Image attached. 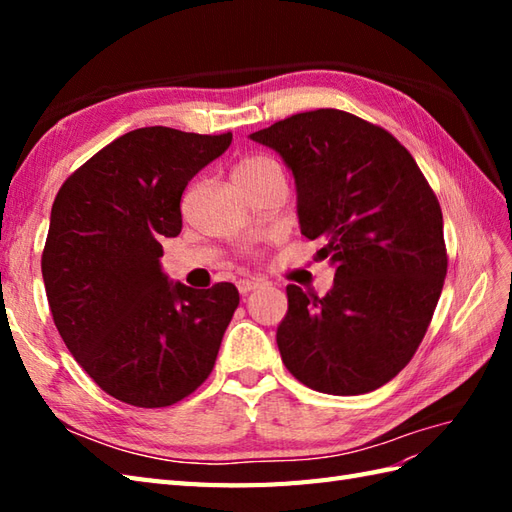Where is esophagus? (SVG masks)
<instances>
[{
  "mask_svg": "<svg viewBox=\"0 0 512 512\" xmlns=\"http://www.w3.org/2000/svg\"><path fill=\"white\" fill-rule=\"evenodd\" d=\"M266 284L264 279H257V277H246V279H239L237 281V290L242 292V295H246V292H250V290H257V288H262Z\"/></svg>",
  "mask_w": 512,
  "mask_h": 512,
  "instance_id": "1",
  "label": "esophagus"
}]
</instances>
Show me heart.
Wrapping results in <instances>:
<instances>
[{
  "label": "heart",
  "mask_w": 512,
  "mask_h": 512,
  "mask_svg": "<svg viewBox=\"0 0 512 512\" xmlns=\"http://www.w3.org/2000/svg\"><path fill=\"white\" fill-rule=\"evenodd\" d=\"M268 167H275V162L270 160V158L248 156V158L237 162L235 169H233V178H237V176H250V173H257V171L268 169Z\"/></svg>",
  "instance_id": "1"
}]
</instances>
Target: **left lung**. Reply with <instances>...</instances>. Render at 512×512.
Listing matches in <instances>:
<instances>
[{
    "label": "left lung",
    "instance_id": "1",
    "mask_svg": "<svg viewBox=\"0 0 512 512\" xmlns=\"http://www.w3.org/2000/svg\"><path fill=\"white\" fill-rule=\"evenodd\" d=\"M250 140L290 169L301 235L334 268L323 299L286 288L281 361L323 394L383 387L416 354L447 277L436 195L394 136L341 110L295 114Z\"/></svg>",
    "mask_w": 512,
    "mask_h": 512
}]
</instances>
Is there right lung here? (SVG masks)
<instances>
[{"mask_svg": "<svg viewBox=\"0 0 512 512\" xmlns=\"http://www.w3.org/2000/svg\"><path fill=\"white\" fill-rule=\"evenodd\" d=\"M233 134L140 127L63 182L52 204L43 284L63 343L107 394L167 407L211 374L239 292L195 290L162 270V239L182 228L180 198Z\"/></svg>", "mask_w": 512, "mask_h": 512, "instance_id": "right-lung-1", "label": "right lung"}]
</instances>
